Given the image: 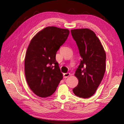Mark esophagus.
<instances>
[{"label": "esophagus", "mask_w": 124, "mask_h": 124, "mask_svg": "<svg viewBox=\"0 0 124 124\" xmlns=\"http://www.w3.org/2000/svg\"><path fill=\"white\" fill-rule=\"evenodd\" d=\"M70 75V73H64L63 74V77L64 78H67Z\"/></svg>", "instance_id": "34e87169"}]
</instances>
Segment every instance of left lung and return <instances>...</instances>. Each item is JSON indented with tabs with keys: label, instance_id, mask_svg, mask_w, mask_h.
Wrapping results in <instances>:
<instances>
[{
	"label": "left lung",
	"instance_id": "obj_1",
	"mask_svg": "<svg viewBox=\"0 0 124 124\" xmlns=\"http://www.w3.org/2000/svg\"><path fill=\"white\" fill-rule=\"evenodd\" d=\"M71 33L81 58L74 74L79 83L73 91L77 96L87 98L95 93L104 77L106 54L99 39L91 29H72Z\"/></svg>",
	"mask_w": 124,
	"mask_h": 124
}]
</instances>
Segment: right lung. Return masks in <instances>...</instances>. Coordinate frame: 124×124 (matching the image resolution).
I'll return each instance as SVG.
<instances>
[{
	"label": "right lung",
	"mask_w": 124,
	"mask_h": 124,
	"mask_svg": "<svg viewBox=\"0 0 124 124\" xmlns=\"http://www.w3.org/2000/svg\"><path fill=\"white\" fill-rule=\"evenodd\" d=\"M69 34L67 29L47 27L29 43L24 59L25 77L29 87L39 97L51 96L63 78L56 54Z\"/></svg>",
	"instance_id": "add662e5"
}]
</instances>
